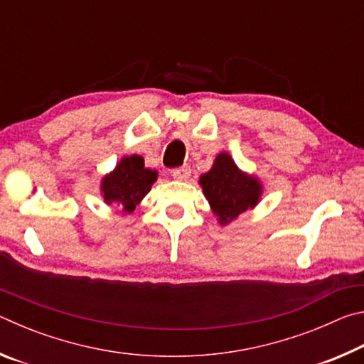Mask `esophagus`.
<instances>
[{"instance_id":"34e87169","label":"esophagus","mask_w":364,"mask_h":364,"mask_svg":"<svg viewBox=\"0 0 364 364\" xmlns=\"http://www.w3.org/2000/svg\"><path fill=\"white\" fill-rule=\"evenodd\" d=\"M171 176H173V180H176V181H186L191 176V168L189 167L178 168L173 171V173H171Z\"/></svg>"}]
</instances>
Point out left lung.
Returning a JSON list of instances; mask_svg holds the SVG:
<instances>
[{
  "label": "left lung",
  "mask_w": 364,
  "mask_h": 364,
  "mask_svg": "<svg viewBox=\"0 0 364 364\" xmlns=\"http://www.w3.org/2000/svg\"><path fill=\"white\" fill-rule=\"evenodd\" d=\"M199 184L221 226L255 208L263 196L260 178L239 168L228 152H220L215 157L212 168L199 176Z\"/></svg>",
  "instance_id": "1"
}]
</instances>
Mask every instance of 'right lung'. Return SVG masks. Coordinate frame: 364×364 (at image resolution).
<instances>
[{
    "instance_id": "add662e5",
    "label": "right lung",
    "mask_w": 364,
    "mask_h": 364,
    "mask_svg": "<svg viewBox=\"0 0 364 364\" xmlns=\"http://www.w3.org/2000/svg\"><path fill=\"white\" fill-rule=\"evenodd\" d=\"M157 170L144 167V157L138 154L123 156L115 168L101 178V197L107 205H117L122 213H132L157 181Z\"/></svg>"
}]
</instances>
